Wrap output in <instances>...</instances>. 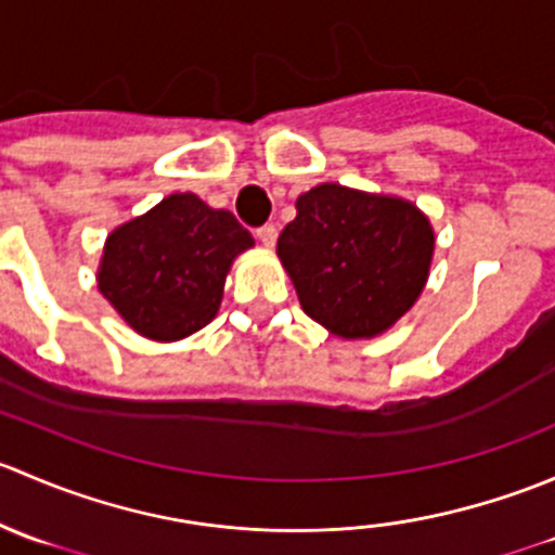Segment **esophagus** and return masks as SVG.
Listing matches in <instances>:
<instances>
[{
    "instance_id": "34e87169",
    "label": "esophagus",
    "mask_w": 555,
    "mask_h": 555,
    "mask_svg": "<svg viewBox=\"0 0 555 555\" xmlns=\"http://www.w3.org/2000/svg\"><path fill=\"white\" fill-rule=\"evenodd\" d=\"M276 236H279L276 225H262V228H257V238H260L262 246H268V249H271V246L276 244Z\"/></svg>"
}]
</instances>
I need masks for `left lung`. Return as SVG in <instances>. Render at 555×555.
Masks as SVG:
<instances>
[{
  "mask_svg": "<svg viewBox=\"0 0 555 555\" xmlns=\"http://www.w3.org/2000/svg\"><path fill=\"white\" fill-rule=\"evenodd\" d=\"M295 209L276 255L313 322L338 338H376L411 311L435 251L422 209L335 182L311 188Z\"/></svg>",
  "mask_w": 555,
  "mask_h": 555,
  "instance_id": "1",
  "label": "left lung"
}]
</instances>
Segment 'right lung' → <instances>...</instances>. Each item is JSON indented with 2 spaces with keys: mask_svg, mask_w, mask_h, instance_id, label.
<instances>
[{
  "mask_svg": "<svg viewBox=\"0 0 555 555\" xmlns=\"http://www.w3.org/2000/svg\"><path fill=\"white\" fill-rule=\"evenodd\" d=\"M249 246L231 211L173 193L109 233L99 289L139 335L179 340L217 317L228 271Z\"/></svg>",
  "mask_w": 555,
  "mask_h": 555,
  "instance_id": "right-lung-1",
  "label": "right lung"
}]
</instances>
